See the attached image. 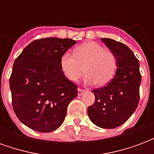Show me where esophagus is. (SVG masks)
Returning <instances> with one entry per match:
<instances>
[{
    "label": "esophagus",
    "mask_w": 154,
    "mask_h": 154,
    "mask_svg": "<svg viewBox=\"0 0 154 154\" xmlns=\"http://www.w3.org/2000/svg\"><path fill=\"white\" fill-rule=\"evenodd\" d=\"M77 91H78V96H82V95L83 94L84 91H85V90H83V89H81V88H78Z\"/></svg>",
    "instance_id": "34e87169"
}]
</instances>
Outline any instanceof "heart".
Segmentation results:
<instances>
[{
	"label": "heart",
	"mask_w": 154,
	"mask_h": 154,
	"mask_svg": "<svg viewBox=\"0 0 154 154\" xmlns=\"http://www.w3.org/2000/svg\"><path fill=\"white\" fill-rule=\"evenodd\" d=\"M84 72L85 82L98 87L106 85L115 76L117 59L109 49L94 41H88L73 49V54L65 53L60 58V68L70 82H77Z\"/></svg>",
	"instance_id": "heart-1"
}]
</instances>
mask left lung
I'll return each mask as SVG.
<instances>
[{
	"mask_svg": "<svg viewBox=\"0 0 154 154\" xmlns=\"http://www.w3.org/2000/svg\"><path fill=\"white\" fill-rule=\"evenodd\" d=\"M116 56L117 69L106 86L94 89L95 102L88 107L91 122L104 129H114L126 122L139 101L141 74L139 62L128 46L111 38H101Z\"/></svg>",
	"mask_w": 154,
	"mask_h": 154,
	"instance_id": "1",
	"label": "left lung"
}]
</instances>
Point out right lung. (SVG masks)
Listing matches in <instances>:
<instances>
[{"mask_svg":"<svg viewBox=\"0 0 154 154\" xmlns=\"http://www.w3.org/2000/svg\"><path fill=\"white\" fill-rule=\"evenodd\" d=\"M75 44L71 38L36 39L14 62L10 77L12 106L18 119L33 130H56L77 96V86L60 68L62 55Z\"/></svg>","mask_w":154,"mask_h":154,"instance_id":"add662e5","label":"right lung"}]
</instances>
